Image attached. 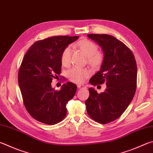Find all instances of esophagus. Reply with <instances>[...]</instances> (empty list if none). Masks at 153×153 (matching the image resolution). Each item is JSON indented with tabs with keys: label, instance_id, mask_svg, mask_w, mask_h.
<instances>
[{
	"label": "esophagus",
	"instance_id": "obj_1",
	"mask_svg": "<svg viewBox=\"0 0 153 153\" xmlns=\"http://www.w3.org/2000/svg\"><path fill=\"white\" fill-rule=\"evenodd\" d=\"M77 88H85L86 86L84 84H77Z\"/></svg>",
	"mask_w": 153,
	"mask_h": 153
}]
</instances>
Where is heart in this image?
<instances>
[{
    "label": "heart",
    "mask_w": 153,
    "mask_h": 153,
    "mask_svg": "<svg viewBox=\"0 0 153 153\" xmlns=\"http://www.w3.org/2000/svg\"><path fill=\"white\" fill-rule=\"evenodd\" d=\"M77 47L88 57V63L94 68L100 67L104 60V56L98 52V48L95 43L88 39L79 41L77 44ZM72 49L70 46L66 48L62 54L61 61L63 65L68 66L70 64ZM90 70L86 68L74 67L68 71L67 76L70 81L77 84H81L90 76Z\"/></svg>",
    "instance_id": "obj_1"
}]
</instances>
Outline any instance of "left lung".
<instances>
[{
  "label": "left lung",
  "mask_w": 153,
  "mask_h": 153,
  "mask_svg": "<svg viewBox=\"0 0 153 153\" xmlns=\"http://www.w3.org/2000/svg\"><path fill=\"white\" fill-rule=\"evenodd\" d=\"M88 37L104 53L100 69L90 82L93 85L105 83L106 88L100 94L89 88L90 96L85 104L91 119L104 124L120 117L132 100L137 88V63L131 50L113 36L90 34Z\"/></svg>",
  "instance_id": "1"
}]
</instances>
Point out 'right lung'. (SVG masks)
<instances>
[{
	"label": "right lung",
	"mask_w": 153,
	"mask_h": 153,
	"mask_svg": "<svg viewBox=\"0 0 153 153\" xmlns=\"http://www.w3.org/2000/svg\"><path fill=\"white\" fill-rule=\"evenodd\" d=\"M79 36H54L38 41L30 46L22 61L18 81L25 106L39 122L53 125L62 121L67 114L66 104L77 90L72 82L56 91L51 87L62 69V54Z\"/></svg>",
	"instance_id": "1"
}]
</instances>
